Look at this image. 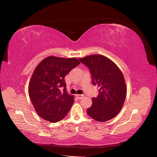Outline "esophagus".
<instances>
[{"label": "esophagus", "instance_id": "obj_1", "mask_svg": "<svg viewBox=\"0 0 157 157\" xmlns=\"http://www.w3.org/2000/svg\"><path fill=\"white\" fill-rule=\"evenodd\" d=\"M75 96H76V97L78 99H82V98H83V94H76Z\"/></svg>", "mask_w": 157, "mask_h": 157}]
</instances>
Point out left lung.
I'll use <instances>...</instances> for the list:
<instances>
[{
  "mask_svg": "<svg viewBox=\"0 0 157 157\" xmlns=\"http://www.w3.org/2000/svg\"><path fill=\"white\" fill-rule=\"evenodd\" d=\"M89 70L92 83L98 88V95L93 98L92 105L87 109L90 117L105 122L115 117L122 109L126 96L123 73L113 61L100 55L79 59Z\"/></svg>",
  "mask_w": 157,
  "mask_h": 157,
  "instance_id": "obj_1",
  "label": "left lung"
}]
</instances>
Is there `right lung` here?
<instances>
[{"label": "right lung", "instance_id": "1", "mask_svg": "<svg viewBox=\"0 0 157 157\" xmlns=\"http://www.w3.org/2000/svg\"><path fill=\"white\" fill-rule=\"evenodd\" d=\"M79 63L75 58L49 56L35 68L29 85V95L40 117L57 123L67 115L74 100L67 91L64 77Z\"/></svg>", "mask_w": 157, "mask_h": 157}]
</instances>
